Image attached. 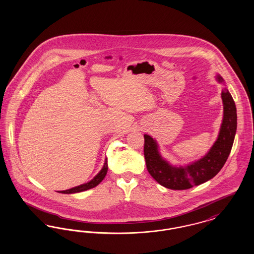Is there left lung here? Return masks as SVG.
Returning a JSON list of instances; mask_svg holds the SVG:
<instances>
[{"instance_id":"obj_1","label":"left lung","mask_w":254,"mask_h":254,"mask_svg":"<svg viewBox=\"0 0 254 254\" xmlns=\"http://www.w3.org/2000/svg\"><path fill=\"white\" fill-rule=\"evenodd\" d=\"M216 80L220 84H225L220 75L216 76ZM221 96L224 116L217 140L204 157L192 164L186 167L171 166L161 156L156 141L147 134L144 135L146 169L161 186L175 190H189L210 180L224 167L233 145L237 128V113L235 103L226 87L223 88Z\"/></svg>"}]
</instances>
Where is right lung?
<instances>
[{
  "instance_id": "right-lung-1",
  "label": "right lung",
  "mask_w": 254,
  "mask_h": 254,
  "mask_svg": "<svg viewBox=\"0 0 254 254\" xmlns=\"http://www.w3.org/2000/svg\"><path fill=\"white\" fill-rule=\"evenodd\" d=\"M108 172V158L105 160V164L103 169H101V171L97 174L96 176L88 183H85L83 185H80L78 187L72 188L70 190H62L60 191L61 193L70 194V193H77V192H82L85 191L87 190H90L92 188H95L97 185H99L101 182L103 181V179L106 177Z\"/></svg>"
}]
</instances>
